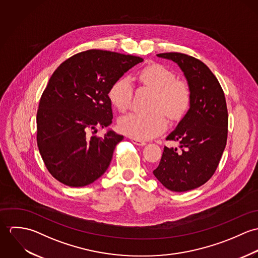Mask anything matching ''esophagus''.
I'll use <instances>...</instances> for the list:
<instances>
[{
    "label": "esophagus",
    "mask_w": 258,
    "mask_h": 258,
    "mask_svg": "<svg viewBox=\"0 0 258 258\" xmlns=\"http://www.w3.org/2000/svg\"><path fill=\"white\" fill-rule=\"evenodd\" d=\"M131 142L133 144H135V145H138V146H145L146 145V142L138 140V139H135V138H131Z\"/></svg>",
    "instance_id": "1"
}]
</instances>
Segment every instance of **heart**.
I'll return each instance as SVG.
<instances>
[{"label": "heart", "instance_id": "heart-1", "mask_svg": "<svg viewBox=\"0 0 258 258\" xmlns=\"http://www.w3.org/2000/svg\"><path fill=\"white\" fill-rule=\"evenodd\" d=\"M139 82L156 91L150 113L132 112L119 119L120 131L138 140L151 139L167 128L168 121L180 120L188 110L191 100L189 86L183 80L176 79L175 74L162 64L154 63L145 67L138 74ZM112 104L120 111L130 108L133 98V86L128 77H120L109 91ZM165 111L164 112L163 111Z\"/></svg>", "mask_w": 258, "mask_h": 258}]
</instances>
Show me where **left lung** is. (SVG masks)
Segmentation results:
<instances>
[{
	"mask_svg": "<svg viewBox=\"0 0 258 258\" xmlns=\"http://www.w3.org/2000/svg\"><path fill=\"white\" fill-rule=\"evenodd\" d=\"M157 56L176 62L191 93L189 109L167 140L180 142L165 146L154 176L173 191H186L207 183L215 174L226 145L228 115L223 90L215 74L200 59L181 52Z\"/></svg>",
	"mask_w": 258,
	"mask_h": 258,
	"instance_id": "1",
	"label": "left lung"
}]
</instances>
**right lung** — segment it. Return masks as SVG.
Segmentation results:
<instances>
[{
  "label": "right lung",
  "mask_w": 258,
  "mask_h": 258,
  "mask_svg": "<svg viewBox=\"0 0 258 258\" xmlns=\"http://www.w3.org/2000/svg\"><path fill=\"white\" fill-rule=\"evenodd\" d=\"M143 58L89 49L63 61L52 74L39 100L37 142L51 176L69 186H84L100 178L110 165L116 145L123 140L107 127L113 114L111 86Z\"/></svg>",
  "instance_id": "1"
}]
</instances>
